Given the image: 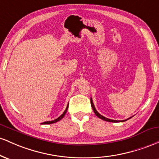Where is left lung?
I'll list each match as a JSON object with an SVG mask.
<instances>
[{
  "label": "left lung",
  "mask_w": 159,
  "mask_h": 159,
  "mask_svg": "<svg viewBox=\"0 0 159 159\" xmlns=\"http://www.w3.org/2000/svg\"><path fill=\"white\" fill-rule=\"evenodd\" d=\"M90 102H91V106H92V107H93V110L94 113H95V114H96V116H97L98 118H100V119H102V120H105V121H107V122H112V123H118V122H120V120H110V119H107V118H106V117H105V116H102L101 114H98V111L96 110V108H95V106H94L93 103V100H92V98H90ZM130 118H131V117H130ZM129 119H128V120H129ZM126 120H123V121H122V122H123V121H126Z\"/></svg>",
  "instance_id": "8db88e82"
}]
</instances>
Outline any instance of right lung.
<instances>
[{
	"label": "right lung",
	"mask_w": 159,
	"mask_h": 159,
	"mask_svg": "<svg viewBox=\"0 0 159 159\" xmlns=\"http://www.w3.org/2000/svg\"><path fill=\"white\" fill-rule=\"evenodd\" d=\"M68 107H69V105H67V107H66V110H65L64 112L63 113V114H62L61 116H60L59 117L57 118V119H56V120H52V121H47V122H44V123H43V124H52V123H57V121H59V120H61L62 119V118H63V116H65L66 113V111H67V109H68Z\"/></svg>",
	"instance_id": "right-lung-1"
}]
</instances>
